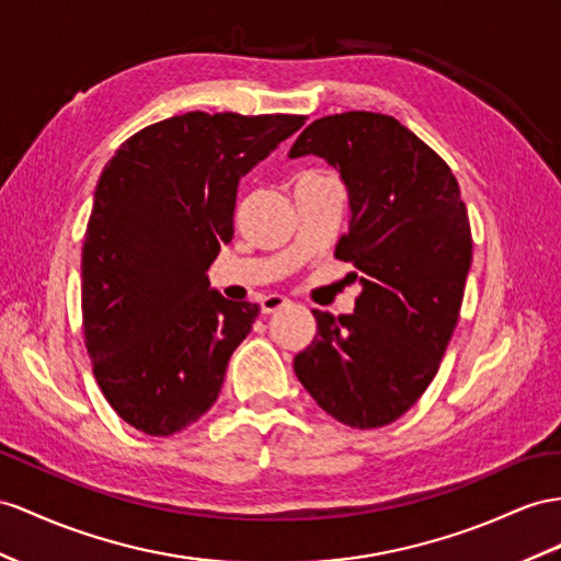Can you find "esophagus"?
Segmentation results:
<instances>
[{
  "label": "esophagus",
  "instance_id": "1",
  "mask_svg": "<svg viewBox=\"0 0 561 561\" xmlns=\"http://www.w3.org/2000/svg\"><path fill=\"white\" fill-rule=\"evenodd\" d=\"M289 304H291L289 298H284V296H279V294H270V296H263V298H261V312H263V314L277 312V310L289 306Z\"/></svg>",
  "mask_w": 561,
  "mask_h": 561
}]
</instances>
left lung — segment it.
I'll use <instances>...</instances> for the list:
<instances>
[{"mask_svg": "<svg viewBox=\"0 0 561 561\" xmlns=\"http://www.w3.org/2000/svg\"><path fill=\"white\" fill-rule=\"evenodd\" d=\"M339 168L351 227L334 255L353 263L355 312L312 310L318 334L294 371L327 414L377 428L405 414L434 381L462 308L471 265L469 215L450 165L383 113L310 123L289 151Z\"/></svg>", "mask_w": 561, "mask_h": 561, "instance_id": "1", "label": "left lung"}]
</instances>
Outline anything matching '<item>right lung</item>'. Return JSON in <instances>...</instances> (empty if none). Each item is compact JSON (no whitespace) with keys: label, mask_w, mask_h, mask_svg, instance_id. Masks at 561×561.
Masks as SVG:
<instances>
[{"label":"right lung","mask_w":561,"mask_h":561,"mask_svg":"<svg viewBox=\"0 0 561 561\" xmlns=\"http://www.w3.org/2000/svg\"><path fill=\"white\" fill-rule=\"evenodd\" d=\"M306 116L190 111L121 144L96 182L82 243V332L111 408L172 436L218 400L255 304L208 289L234 237L237 186Z\"/></svg>","instance_id":"1"}]
</instances>
